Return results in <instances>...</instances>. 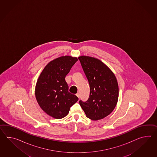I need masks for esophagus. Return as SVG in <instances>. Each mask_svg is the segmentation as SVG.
<instances>
[{
    "label": "esophagus",
    "instance_id": "1",
    "mask_svg": "<svg viewBox=\"0 0 157 157\" xmlns=\"http://www.w3.org/2000/svg\"><path fill=\"white\" fill-rule=\"evenodd\" d=\"M76 95H77V97L79 99V98H80V95H79V93H77V94H76Z\"/></svg>",
    "mask_w": 157,
    "mask_h": 157
}]
</instances>
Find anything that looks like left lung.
<instances>
[{
	"label": "left lung",
	"mask_w": 157,
	"mask_h": 157,
	"mask_svg": "<svg viewBox=\"0 0 157 157\" xmlns=\"http://www.w3.org/2000/svg\"><path fill=\"white\" fill-rule=\"evenodd\" d=\"M90 87L89 98L79 104L86 117L92 120L107 117L115 109L119 98V86L114 73L95 58L78 57Z\"/></svg>",
	"instance_id": "obj_1"
}]
</instances>
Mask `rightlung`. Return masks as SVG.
I'll return each instance as SVG.
<instances>
[{
    "mask_svg": "<svg viewBox=\"0 0 157 157\" xmlns=\"http://www.w3.org/2000/svg\"><path fill=\"white\" fill-rule=\"evenodd\" d=\"M77 57L62 56L49 62L38 77L35 96L40 107L46 114L54 119L63 118L70 107L78 100L77 96L69 92L65 77Z\"/></svg>",
    "mask_w": 157,
    "mask_h": 157,
    "instance_id": "right-lung-1",
    "label": "right lung"
}]
</instances>
